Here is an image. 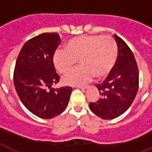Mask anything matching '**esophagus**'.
Wrapping results in <instances>:
<instances>
[{"label":"esophagus","instance_id":"1","mask_svg":"<svg viewBox=\"0 0 152 152\" xmlns=\"http://www.w3.org/2000/svg\"><path fill=\"white\" fill-rule=\"evenodd\" d=\"M76 88H82V89H86V88H88V86H80V85H79V86H76Z\"/></svg>","mask_w":152,"mask_h":152}]
</instances>
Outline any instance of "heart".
Returning a JSON list of instances; mask_svg holds the SVG:
<instances>
[{
  "label": "heart",
  "instance_id": "obj_1",
  "mask_svg": "<svg viewBox=\"0 0 152 152\" xmlns=\"http://www.w3.org/2000/svg\"><path fill=\"white\" fill-rule=\"evenodd\" d=\"M118 45L110 35L88 34L69 39L64 50H57L53 56V64L57 72L65 75L76 65L80 66L62 80L65 85L86 83L93 76L101 80L108 76L115 65Z\"/></svg>",
  "mask_w": 152,
  "mask_h": 152
}]
</instances>
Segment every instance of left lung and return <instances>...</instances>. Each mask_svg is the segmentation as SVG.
<instances>
[{"label":"left lung","mask_w":152,"mask_h":152,"mask_svg":"<svg viewBox=\"0 0 152 152\" xmlns=\"http://www.w3.org/2000/svg\"><path fill=\"white\" fill-rule=\"evenodd\" d=\"M118 53L115 65L105 80L96 84L100 99L89 103L93 113L102 119H113L124 113L134 101L139 88L137 61L125 41L117 34Z\"/></svg>","instance_id":"1"}]
</instances>
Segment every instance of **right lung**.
Returning a JSON list of instances; mask_svg holds the SVG:
<instances>
[{
    "instance_id": "1",
    "label": "right lung",
    "mask_w": 152,
    "mask_h": 152,
    "mask_svg": "<svg viewBox=\"0 0 152 152\" xmlns=\"http://www.w3.org/2000/svg\"><path fill=\"white\" fill-rule=\"evenodd\" d=\"M61 42L57 33L39 34L25 42L15 62V91L25 107L39 118L50 119L61 113L72 91L71 87L51 88L60 80L53 56Z\"/></svg>"
}]
</instances>
